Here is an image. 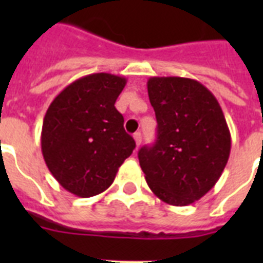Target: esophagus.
I'll return each mask as SVG.
<instances>
[{
	"label": "esophagus",
	"mask_w": 263,
	"mask_h": 263,
	"mask_svg": "<svg viewBox=\"0 0 263 263\" xmlns=\"http://www.w3.org/2000/svg\"><path fill=\"white\" fill-rule=\"evenodd\" d=\"M134 139H135L136 146H139V144L142 143V134H140V132H136V134H134Z\"/></svg>",
	"instance_id": "1"
}]
</instances>
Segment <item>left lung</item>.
<instances>
[{"mask_svg":"<svg viewBox=\"0 0 263 263\" xmlns=\"http://www.w3.org/2000/svg\"><path fill=\"white\" fill-rule=\"evenodd\" d=\"M157 140L138 153L148 187L165 203L187 206L206 195L228 162L231 132L216 97L198 80H147Z\"/></svg>","mask_w":263,"mask_h":263,"instance_id":"8db88e82","label":"left lung"}]
</instances>
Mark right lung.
<instances>
[{
    "label": "right lung",
    "instance_id": "1",
    "mask_svg": "<svg viewBox=\"0 0 263 263\" xmlns=\"http://www.w3.org/2000/svg\"><path fill=\"white\" fill-rule=\"evenodd\" d=\"M125 84L123 76L91 73L68 84L47 109L41 134L43 158L73 195L90 198L107 190L135 148L115 107Z\"/></svg>",
    "mask_w": 263,
    "mask_h": 263
}]
</instances>
